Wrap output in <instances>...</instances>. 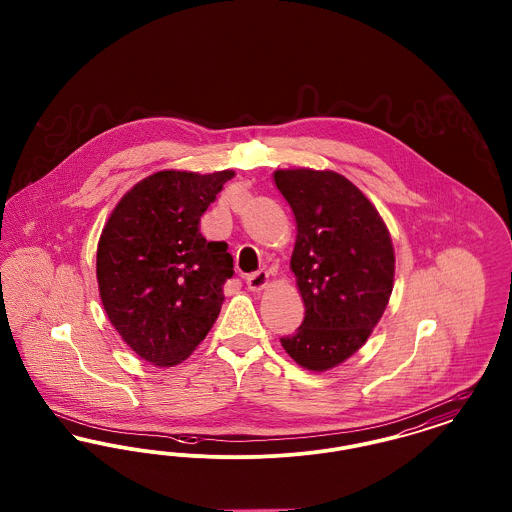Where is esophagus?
<instances>
[{"mask_svg":"<svg viewBox=\"0 0 512 512\" xmlns=\"http://www.w3.org/2000/svg\"><path fill=\"white\" fill-rule=\"evenodd\" d=\"M268 286V272L267 270H257L253 274L247 276V288L251 292H261Z\"/></svg>","mask_w":512,"mask_h":512,"instance_id":"obj_1","label":"esophagus"}]
</instances>
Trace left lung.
Masks as SVG:
<instances>
[{
  "instance_id": "1",
  "label": "left lung",
  "mask_w": 512,
  "mask_h": 512,
  "mask_svg": "<svg viewBox=\"0 0 512 512\" xmlns=\"http://www.w3.org/2000/svg\"><path fill=\"white\" fill-rule=\"evenodd\" d=\"M272 176L297 224L290 268L305 303L303 324L280 343L297 365L324 372L365 345L388 307L390 230L340 172L280 169Z\"/></svg>"
}]
</instances>
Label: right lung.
<instances>
[{
	"label": "right lung",
	"mask_w": 512,
	"mask_h": 512,
	"mask_svg": "<svg viewBox=\"0 0 512 512\" xmlns=\"http://www.w3.org/2000/svg\"><path fill=\"white\" fill-rule=\"evenodd\" d=\"M234 174L153 172L122 195L101 230V305L122 341L151 365L188 359L219 318L234 259L224 242L199 234V219Z\"/></svg>",
	"instance_id": "obj_1"
}]
</instances>
